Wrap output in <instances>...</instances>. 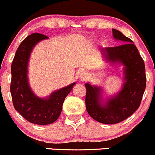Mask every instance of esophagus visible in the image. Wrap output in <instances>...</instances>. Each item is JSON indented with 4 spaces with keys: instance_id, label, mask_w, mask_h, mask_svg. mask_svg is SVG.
<instances>
[{
    "instance_id": "esophagus-1",
    "label": "esophagus",
    "mask_w": 155,
    "mask_h": 155,
    "mask_svg": "<svg viewBox=\"0 0 155 155\" xmlns=\"http://www.w3.org/2000/svg\"><path fill=\"white\" fill-rule=\"evenodd\" d=\"M79 76H80L81 80H86V79L88 78L89 74H88V73L86 72V71H82V72H81Z\"/></svg>"
}]
</instances>
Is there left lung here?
Returning <instances> with one entry per match:
<instances>
[{"mask_svg": "<svg viewBox=\"0 0 155 155\" xmlns=\"http://www.w3.org/2000/svg\"><path fill=\"white\" fill-rule=\"evenodd\" d=\"M114 38L123 45L102 50L107 59L112 62L120 61L125 65V82L122 91L116 97L108 99L105 106L101 105L98 87L87 83L85 106L90 116L104 124H116L123 121L136 111L141 103L146 85L144 61L132 40L120 31L112 29Z\"/></svg>", "mask_w": 155, "mask_h": 155, "instance_id": "8db88e82", "label": "left lung"}]
</instances>
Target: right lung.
<instances>
[{
    "mask_svg": "<svg viewBox=\"0 0 155 155\" xmlns=\"http://www.w3.org/2000/svg\"><path fill=\"white\" fill-rule=\"evenodd\" d=\"M41 33H32L19 45L11 66L12 79L10 92L15 109L31 123L48 125L60 116L65 97L76 83L55 91L49 98L41 99L30 90L27 79V65L33 47L40 41L48 38Z\"/></svg>",
    "mask_w": 155,
    "mask_h": 155,
    "instance_id": "add662e5",
    "label": "right lung"
}]
</instances>
